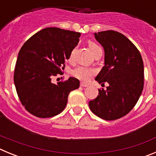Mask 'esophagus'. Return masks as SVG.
Returning <instances> with one entry per match:
<instances>
[{
  "mask_svg": "<svg viewBox=\"0 0 156 156\" xmlns=\"http://www.w3.org/2000/svg\"><path fill=\"white\" fill-rule=\"evenodd\" d=\"M80 86L81 87H87L89 86V84L86 83H80Z\"/></svg>",
  "mask_w": 156,
  "mask_h": 156,
  "instance_id": "1",
  "label": "esophagus"
}]
</instances>
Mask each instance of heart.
<instances>
[{
  "instance_id": "1",
  "label": "heart",
  "mask_w": 156,
  "mask_h": 156,
  "mask_svg": "<svg viewBox=\"0 0 156 156\" xmlns=\"http://www.w3.org/2000/svg\"><path fill=\"white\" fill-rule=\"evenodd\" d=\"M88 46L90 48L91 53L94 54L99 49H101V47L98 44H97L96 43L93 42V41H89L88 42ZM72 55H70L69 58L71 59ZM95 74L94 69L91 68H87V67H84V66H78L76 69H74L72 72V75L75 76L77 79L80 80L82 81L87 82Z\"/></svg>"
}]
</instances>
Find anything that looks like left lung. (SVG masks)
<instances>
[{
    "instance_id": "1",
    "label": "left lung",
    "mask_w": 156,
    "mask_h": 156,
    "mask_svg": "<svg viewBox=\"0 0 156 156\" xmlns=\"http://www.w3.org/2000/svg\"><path fill=\"white\" fill-rule=\"evenodd\" d=\"M105 50V66L95 80L109 86L98 89L89 101L94 114L105 120H115L133 109L144 87V64L140 51L123 34L114 30L94 34Z\"/></svg>"
}]
</instances>
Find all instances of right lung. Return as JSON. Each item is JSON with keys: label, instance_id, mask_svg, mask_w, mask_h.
Here are the masks:
<instances>
[{"label": "right lung", "instance_id": "add662e5", "mask_svg": "<svg viewBox=\"0 0 156 156\" xmlns=\"http://www.w3.org/2000/svg\"><path fill=\"white\" fill-rule=\"evenodd\" d=\"M80 33L56 27L45 28L25 42L16 61L14 82L22 105L32 115L49 118L61 113L68 96L80 87L76 78L55 84L65 62L79 43Z\"/></svg>", "mask_w": 156, "mask_h": 156}]
</instances>
